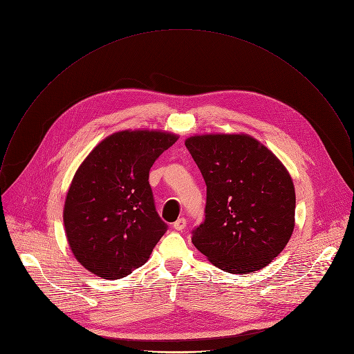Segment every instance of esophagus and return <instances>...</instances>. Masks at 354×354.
<instances>
[{
  "instance_id": "1",
  "label": "esophagus",
  "mask_w": 354,
  "mask_h": 354,
  "mask_svg": "<svg viewBox=\"0 0 354 354\" xmlns=\"http://www.w3.org/2000/svg\"><path fill=\"white\" fill-rule=\"evenodd\" d=\"M185 226H187V221H185L184 218H180V219H177V221L173 223V227H174L177 232L184 230Z\"/></svg>"
}]
</instances>
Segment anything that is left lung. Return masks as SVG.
Returning <instances> with one entry per match:
<instances>
[{"mask_svg":"<svg viewBox=\"0 0 354 354\" xmlns=\"http://www.w3.org/2000/svg\"><path fill=\"white\" fill-rule=\"evenodd\" d=\"M185 147L206 184L205 219L194 245L219 269H262L289 243L296 194L279 159L248 135H201Z\"/></svg>","mask_w":354,"mask_h":354,"instance_id":"obj_1","label":"left lung"}]
</instances>
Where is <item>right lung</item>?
I'll return each instance as SVG.
<instances>
[{
    "instance_id": "obj_1",
    "label": "right lung",
    "mask_w": 354,
    "mask_h": 354,
    "mask_svg": "<svg viewBox=\"0 0 354 354\" xmlns=\"http://www.w3.org/2000/svg\"><path fill=\"white\" fill-rule=\"evenodd\" d=\"M177 140L159 131H121L89 153L64 206L66 239L92 273L115 280L142 266L167 230L156 212L149 171Z\"/></svg>"
}]
</instances>
